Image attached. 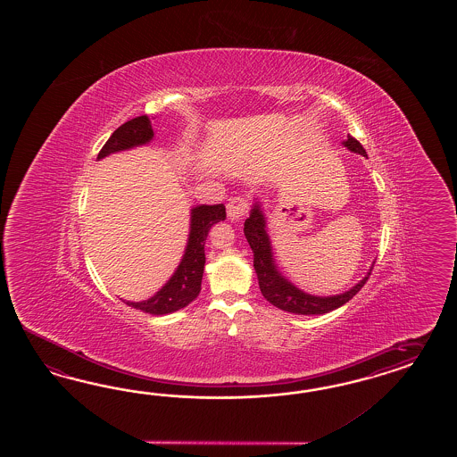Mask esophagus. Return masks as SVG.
Listing matches in <instances>:
<instances>
[{
    "instance_id": "34e87169",
    "label": "esophagus",
    "mask_w": 457,
    "mask_h": 457,
    "mask_svg": "<svg viewBox=\"0 0 457 457\" xmlns=\"http://www.w3.org/2000/svg\"><path fill=\"white\" fill-rule=\"evenodd\" d=\"M249 212V203L246 197H233L229 203H228V218L231 221H241L248 216Z\"/></svg>"
}]
</instances>
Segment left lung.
Returning <instances> with one entry per match:
<instances>
[{
    "label": "left lung",
    "instance_id": "obj_1",
    "mask_svg": "<svg viewBox=\"0 0 457 457\" xmlns=\"http://www.w3.org/2000/svg\"><path fill=\"white\" fill-rule=\"evenodd\" d=\"M342 144L350 153L360 154L363 157L367 155L359 140L352 136H348ZM245 236L248 239L249 246L253 249V256H254L253 264H254L260 290L263 293L264 298L279 310L290 312L295 315H323V313H328L335 308L345 304L361 290V287L365 285V281L369 279L372 273V268H374V263H372L367 275L361 278L357 285H353L350 290L344 291L340 295H330V296L310 295L306 291L300 290L298 287H295L290 279L283 277L281 271L278 270L277 262L273 258L271 239L268 235L266 216H264V211L258 197H254L253 208L249 211V218L245 221Z\"/></svg>",
    "mask_w": 457,
    "mask_h": 457
}]
</instances>
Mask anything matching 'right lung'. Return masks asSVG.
Here are the masks:
<instances>
[{
  "instance_id": "obj_1",
  "label": "right lung",
  "mask_w": 457,
  "mask_h": 457,
  "mask_svg": "<svg viewBox=\"0 0 457 457\" xmlns=\"http://www.w3.org/2000/svg\"><path fill=\"white\" fill-rule=\"evenodd\" d=\"M154 138V129L147 115H140L120 125L98 153L97 161L111 154L129 151L149 144ZM226 220L224 204H199L191 209L189 235L180 263L166 285L142 302H125L129 306L151 315H167L187 306L197 298L204 273V245L211 226Z\"/></svg>"
}]
</instances>
